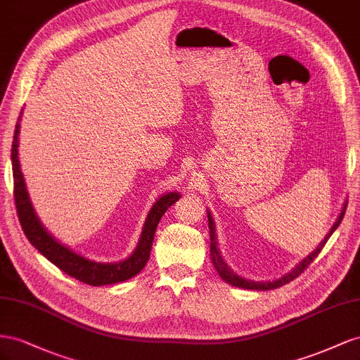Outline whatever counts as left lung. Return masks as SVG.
<instances>
[{"label": "left lung", "mask_w": 360, "mask_h": 360, "mask_svg": "<svg viewBox=\"0 0 360 360\" xmlns=\"http://www.w3.org/2000/svg\"><path fill=\"white\" fill-rule=\"evenodd\" d=\"M345 208H347V202H345L344 208H342V211H341V214H340V217H338V220H336L335 224H333V228L330 229V232H328V233L326 235V238L321 241V244L318 245V248H316L309 256H307V258H304L299 265H297L291 273L285 274L283 277H281V279H276V281H273V282H253V281L243 279V277L237 276V274H235V273L229 269L228 264H226V262L223 261L221 256H220V252H219V248H217V240H215V229H214L215 224H214V221H212L211 212H208V221H210L208 226H210V237H211V259H212V264H214V266H215V270H217V273L220 274V277H221V279H223L224 282H228V283H231L232 286H237V288H243V290L266 291V290H274V288H279V286H282V285L290 283L291 281L295 279V277H299V276L307 269V266L311 265V262L316 258L318 253H320V252L323 250V248L326 245L327 240L330 238V235L336 231L338 226L341 224V221H342V219H344V214H345Z\"/></svg>", "instance_id": "8db88e82"}]
</instances>
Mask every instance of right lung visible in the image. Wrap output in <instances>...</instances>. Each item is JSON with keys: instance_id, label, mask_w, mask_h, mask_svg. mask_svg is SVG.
Instances as JSON below:
<instances>
[{"instance_id": "obj_1", "label": "right lung", "mask_w": 360, "mask_h": 360, "mask_svg": "<svg viewBox=\"0 0 360 360\" xmlns=\"http://www.w3.org/2000/svg\"><path fill=\"white\" fill-rule=\"evenodd\" d=\"M18 136H19V123H16L13 145H12L13 194H15L18 217L28 241L32 243L48 261H51L56 266H58L61 271H65L70 277H74V279L91 286L123 282L139 274L143 270V266H145L146 262L149 261L153 235H155L157 226L161 217L164 215V212H166L172 205L181 198V194L167 193L153 203V207L148 214V219L145 223V228H143L140 241L137 244L134 253H132L129 258L115 264H102V262L89 261L83 258L81 255H77L75 252L68 249L66 245L60 244L53 235L44 228V224L37 219L33 205L28 198L24 176L22 173H20L19 158H18Z\"/></svg>"}]
</instances>
